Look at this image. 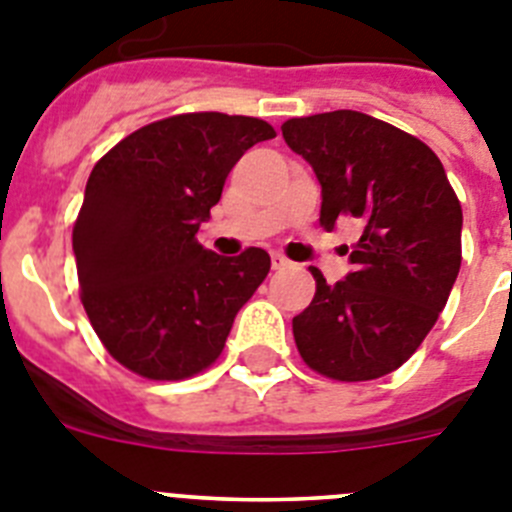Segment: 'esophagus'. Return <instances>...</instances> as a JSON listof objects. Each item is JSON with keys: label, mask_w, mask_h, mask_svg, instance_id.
<instances>
[{"label": "esophagus", "mask_w": 512, "mask_h": 512, "mask_svg": "<svg viewBox=\"0 0 512 512\" xmlns=\"http://www.w3.org/2000/svg\"><path fill=\"white\" fill-rule=\"evenodd\" d=\"M271 266H274L277 271H282V269H289L292 261H289L287 256H282V253H271Z\"/></svg>", "instance_id": "34e87169"}]
</instances>
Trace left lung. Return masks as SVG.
I'll use <instances>...</instances> for the list:
<instances>
[{
    "label": "left lung",
    "instance_id": "left-lung-1",
    "mask_svg": "<svg viewBox=\"0 0 512 512\" xmlns=\"http://www.w3.org/2000/svg\"><path fill=\"white\" fill-rule=\"evenodd\" d=\"M287 146L320 182V225L361 223L346 279L312 266L315 297L292 320L300 356L338 382L395 372L446 307L461 266V205L436 153L415 135L354 110L295 117Z\"/></svg>",
    "mask_w": 512,
    "mask_h": 512
}]
</instances>
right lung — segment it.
I'll return each instance as SVG.
<instances>
[{
    "mask_svg": "<svg viewBox=\"0 0 512 512\" xmlns=\"http://www.w3.org/2000/svg\"><path fill=\"white\" fill-rule=\"evenodd\" d=\"M274 128L189 112L122 138L89 174L74 225L81 302L112 359L146 379H187L220 356L271 269L264 248L217 256L200 225L238 158Z\"/></svg>",
    "mask_w": 512,
    "mask_h": 512,
    "instance_id": "add662e5",
    "label": "right lung"
}]
</instances>
